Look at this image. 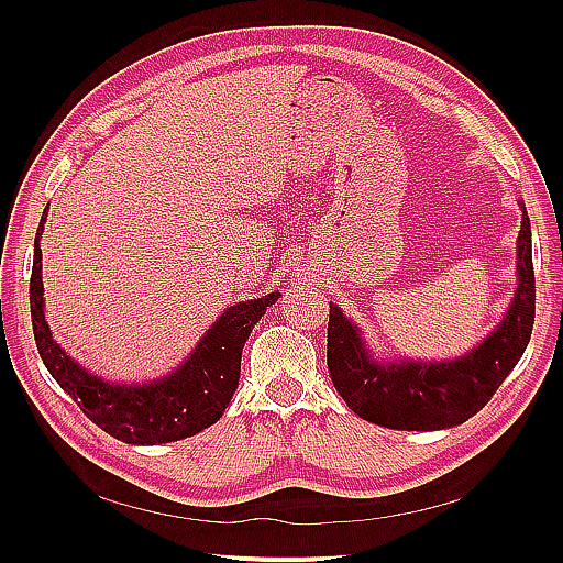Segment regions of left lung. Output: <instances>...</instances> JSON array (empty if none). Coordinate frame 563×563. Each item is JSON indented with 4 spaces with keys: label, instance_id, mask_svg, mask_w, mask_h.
<instances>
[{
    "label": "left lung",
    "instance_id": "8db88e82",
    "mask_svg": "<svg viewBox=\"0 0 563 563\" xmlns=\"http://www.w3.org/2000/svg\"><path fill=\"white\" fill-rule=\"evenodd\" d=\"M517 291L500 323L479 345L455 360H380L366 347L362 329L331 302L329 373L352 411L389 430L432 432L476 416L512 373L531 340L536 275L531 220L521 203L517 240Z\"/></svg>",
    "mask_w": 563,
    "mask_h": 563
}]
</instances>
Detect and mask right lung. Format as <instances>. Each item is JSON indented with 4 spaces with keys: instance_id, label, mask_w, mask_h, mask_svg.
Returning a JSON list of instances; mask_svg holds the SVG:
<instances>
[{
    "instance_id": "add662e5",
    "label": "right lung",
    "mask_w": 563,
    "mask_h": 563,
    "mask_svg": "<svg viewBox=\"0 0 563 563\" xmlns=\"http://www.w3.org/2000/svg\"><path fill=\"white\" fill-rule=\"evenodd\" d=\"M46 211L35 236L30 277V312L37 350L54 380L100 430L124 444L159 446L211 428L240 385L242 350L249 333L282 294L230 305L201 335L187 360L150 383H110L75 362L56 340L44 317L42 249Z\"/></svg>"
}]
</instances>
